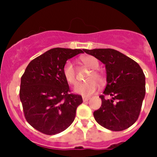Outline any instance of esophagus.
<instances>
[{"instance_id": "esophagus-1", "label": "esophagus", "mask_w": 157, "mask_h": 157, "mask_svg": "<svg viewBox=\"0 0 157 157\" xmlns=\"http://www.w3.org/2000/svg\"><path fill=\"white\" fill-rule=\"evenodd\" d=\"M82 99H83V101H84V102H85V101H89V97H83Z\"/></svg>"}]
</instances>
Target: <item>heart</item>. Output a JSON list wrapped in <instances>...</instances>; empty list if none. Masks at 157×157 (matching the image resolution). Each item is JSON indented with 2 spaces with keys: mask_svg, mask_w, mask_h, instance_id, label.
Returning <instances> with one entry per match:
<instances>
[{
  "mask_svg": "<svg viewBox=\"0 0 157 157\" xmlns=\"http://www.w3.org/2000/svg\"><path fill=\"white\" fill-rule=\"evenodd\" d=\"M81 60V62L85 64V66L90 69H93V72L88 77L89 81L76 85L75 88V92L78 94L82 95L84 97H89L97 91V88H98L97 82L100 85H103L105 82V78H104L103 75L101 74L98 70H97L99 68L100 64L96 57L88 55V56H82ZM63 75L68 84L74 85L77 83L76 68H75L73 64L69 60L64 64V68H63Z\"/></svg>",
  "mask_w": 157,
  "mask_h": 157,
  "instance_id": "obj_1",
  "label": "heart"
}]
</instances>
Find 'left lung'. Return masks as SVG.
Wrapping results in <instances>:
<instances>
[{
	"mask_svg": "<svg viewBox=\"0 0 157 157\" xmlns=\"http://www.w3.org/2000/svg\"><path fill=\"white\" fill-rule=\"evenodd\" d=\"M105 64L107 85L101 108L93 113L97 123L112 131H123L139 117L145 96V76L135 60L112 48L85 49ZM108 95L109 98H105Z\"/></svg>",
	"mask_w": 157,
	"mask_h": 157,
	"instance_id": "1",
	"label": "left lung"
}]
</instances>
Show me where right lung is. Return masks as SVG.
Wrapping results in <instances>:
<instances>
[{"label": "right lung", "instance_id": "right-lung-1", "mask_svg": "<svg viewBox=\"0 0 157 157\" xmlns=\"http://www.w3.org/2000/svg\"><path fill=\"white\" fill-rule=\"evenodd\" d=\"M85 49L55 48L28 64L21 76L20 99L26 121L46 135H55L71 125L83 102L81 95L69 93L63 75L68 59Z\"/></svg>", "mask_w": 157, "mask_h": 157}]
</instances>
